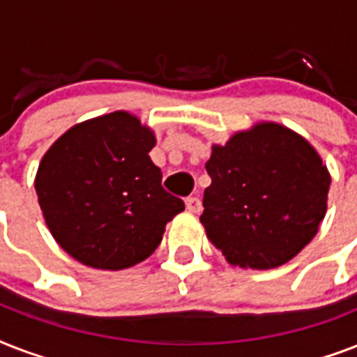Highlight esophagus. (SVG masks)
Masks as SVG:
<instances>
[{"mask_svg":"<svg viewBox=\"0 0 357 357\" xmlns=\"http://www.w3.org/2000/svg\"><path fill=\"white\" fill-rule=\"evenodd\" d=\"M185 206H187V209H189L190 213L202 211V202H200V198H196V196H189V198L185 200Z\"/></svg>","mask_w":357,"mask_h":357,"instance_id":"obj_1","label":"esophagus"}]
</instances>
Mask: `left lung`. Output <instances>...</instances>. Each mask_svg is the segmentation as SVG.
I'll return each mask as SVG.
<instances>
[{
	"mask_svg": "<svg viewBox=\"0 0 357 357\" xmlns=\"http://www.w3.org/2000/svg\"><path fill=\"white\" fill-rule=\"evenodd\" d=\"M211 185L200 222L229 265L266 271L311 243L326 215L332 176L319 151L293 129L257 122L206 162Z\"/></svg>",
	"mask_w": 357,
	"mask_h": 357,
	"instance_id": "obj_1",
	"label": "left lung"
}]
</instances>
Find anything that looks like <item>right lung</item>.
<instances>
[{
	"instance_id": "add662e5",
	"label": "right lung",
	"mask_w": 357,
	"mask_h": 357,
	"mask_svg": "<svg viewBox=\"0 0 357 357\" xmlns=\"http://www.w3.org/2000/svg\"><path fill=\"white\" fill-rule=\"evenodd\" d=\"M155 133L128 111L72 126L44 153L35 189L50 234L74 259L100 271L144 261L185 209L151 162Z\"/></svg>"
}]
</instances>
